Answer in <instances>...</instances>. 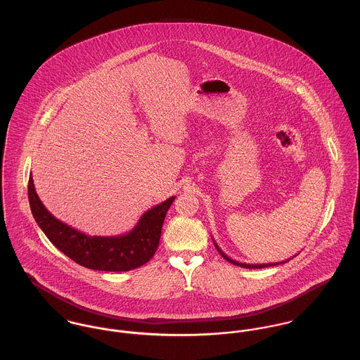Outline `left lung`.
Returning a JSON list of instances; mask_svg holds the SVG:
<instances>
[{
	"label": "left lung",
	"instance_id": "1",
	"mask_svg": "<svg viewBox=\"0 0 360 360\" xmlns=\"http://www.w3.org/2000/svg\"><path fill=\"white\" fill-rule=\"evenodd\" d=\"M213 244H214V247H216V250L219 251V254L221 255V257H224L227 262H230V263H233V264H236V266H241V267H245V269H262V267H269V266H276V264H278L277 262H274V263H260V264H250V263H241V262H237V260H233V259H230V257H227L220 248H219V245L214 243V240H213ZM287 260H284V262H280V263H285Z\"/></svg>",
	"mask_w": 360,
	"mask_h": 360
}]
</instances>
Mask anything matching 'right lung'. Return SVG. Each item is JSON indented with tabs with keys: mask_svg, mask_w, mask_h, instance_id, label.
Returning a JSON list of instances; mask_svg holds the SVG:
<instances>
[{
	"mask_svg": "<svg viewBox=\"0 0 360 360\" xmlns=\"http://www.w3.org/2000/svg\"><path fill=\"white\" fill-rule=\"evenodd\" d=\"M174 197L147 210L136 227L123 236L97 237L80 233L62 223L40 201L33 177L29 179V204L34 220L52 244L80 266L101 271H129L154 257L166 212Z\"/></svg>",
	"mask_w": 360,
	"mask_h": 360,
	"instance_id": "obj_1",
	"label": "right lung"
}]
</instances>
